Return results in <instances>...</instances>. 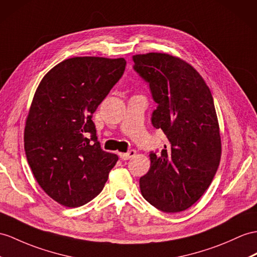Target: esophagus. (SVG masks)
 Listing matches in <instances>:
<instances>
[{
    "instance_id": "obj_1",
    "label": "esophagus",
    "mask_w": 257,
    "mask_h": 257,
    "mask_svg": "<svg viewBox=\"0 0 257 257\" xmlns=\"http://www.w3.org/2000/svg\"><path fill=\"white\" fill-rule=\"evenodd\" d=\"M135 155H136V150H134V149H131V150H128L127 153H125V154H123V153L118 154V156H120V158L122 160H128L130 158L134 157Z\"/></svg>"
}]
</instances>
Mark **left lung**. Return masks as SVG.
Returning a JSON list of instances; mask_svg holds the SVG:
<instances>
[{"label": "left lung", "mask_w": 257, "mask_h": 257, "mask_svg": "<svg viewBox=\"0 0 257 257\" xmlns=\"http://www.w3.org/2000/svg\"><path fill=\"white\" fill-rule=\"evenodd\" d=\"M157 108L152 124L168 143L150 152V169L140 179L144 198L166 212L185 210L208 189L217 172L221 142L211 92L186 62L166 53L133 56Z\"/></svg>", "instance_id": "left-lung-1"}]
</instances>
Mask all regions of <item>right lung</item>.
I'll return each instance as SVG.
<instances>
[{
	"mask_svg": "<svg viewBox=\"0 0 257 257\" xmlns=\"http://www.w3.org/2000/svg\"><path fill=\"white\" fill-rule=\"evenodd\" d=\"M125 65L123 58L67 59L49 71L36 90L25 152L42 190L66 207L95 198L116 164L117 156L100 147L91 118Z\"/></svg>",
	"mask_w": 257,
	"mask_h": 257,
	"instance_id": "1",
	"label": "right lung"
}]
</instances>
